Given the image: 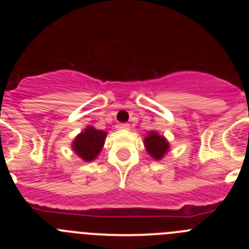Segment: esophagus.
<instances>
[{
    "label": "esophagus",
    "mask_w": 249,
    "mask_h": 249,
    "mask_svg": "<svg viewBox=\"0 0 249 249\" xmlns=\"http://www.w3.org/2000/svg\"><path fill=\"white\" fill-rule=\"evenodd\" d=\"M116 127H117L118 129H129L128 123H118Z\"/></svg>",
    "instance_id": "1"
}]
</instances>
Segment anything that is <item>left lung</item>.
<instances>
[{
    "mask_svg": "<svg viewBox=\"0 0 249 249\" xmlns=\"http://www.w3.org/2000/svg\"><path fill=\"white\" fill-rule=\"evenodd\" d=\"M144 144L149 155L155 160H160L168 151V143L164 137L160 136L156 132H149L148 136L144 140Z\"/></svg>",
    "mask_w": 249,
    "mask_h": 249,
    "instance_id": "left-lung-1",
    "label": "left lung"
}]
</instances>
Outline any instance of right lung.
Here are the masks:
<instances>
[{
	"label": "right lung",
	"mask_w": 249,
	"mask_h": 249,
	"mask_svg": "<svg viewBox=\"0 0 249 249\" xmlns=\"http://www.w3.org/2000/svg\"><path fill=\"white\" fill-rule=\"evenodd\" d=\"M106 132L87 127L85 131L76 137L72 147L77 155L86 162H91L97 157L105 143Z\"/></svg>",
	"instance_id": "obj_1"
}]
</instances>
